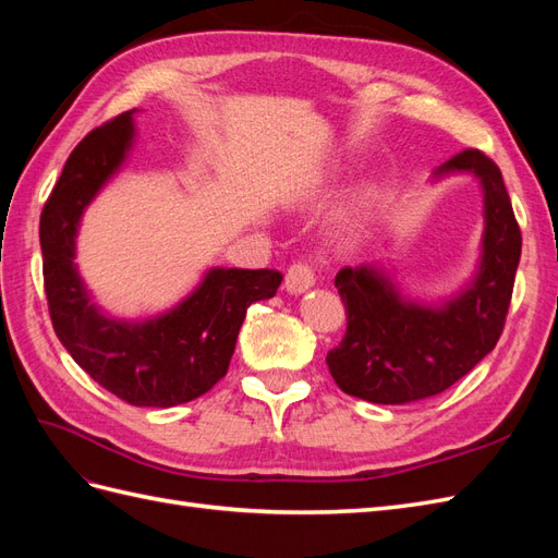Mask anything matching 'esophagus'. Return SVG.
Returning <instances> with one entry per match:
<instances>
[{"label":"esophagus","instance_id":"obj_1","mask_svg":"<svg viewBox=\"0 0 558 558\" xmlns=\"http://www.w3.org/2000/svg\"><path fill=\"white\" fill-rule=\"evenodd\" d=\"M316 283V267L310 260H298L289 267V272H286V291L298 295V293H305L310 291L312 286Z\"/></svg>","mask_w":558,"mask_h":558}]
</instances>
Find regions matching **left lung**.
<instances>
[{"label": "left lung", "mask_w": 558, "mask_h": 558, "mask_svg": "<svg viewBox=\"0 0 558 558\" xmlns=\"http://www.w3.org/2000/svg\"><path fill=\"white\" fill-rule=\"evenodd\" d=\"M472 172L484 189V251L468 289L440 310L404 302L373 267L337 272L347 332L328 351L344 393L377 404H408L447 391L496 347L510 310L521 230L498 165L477 148L449 158L437 174Z\"/></svg>", "instance_id": "8db88e82"}]
</instances>
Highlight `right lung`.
Instances as JSON below:
<instances>
[{
	"label": "right lung",
	"instance_id": "add662e5",
	"mask_svg": "<svg viewBox=\"0 0 558 558\" xmlns=\"http://www.w3.org/2000/svg\"><path fill=\"white\" fill-rule=\"evenodd\" d=\"M132 111L111 118L78 142L48 195L39 240L48 314L62 347L86 373L134 408H174L223 379L246 310L272 298L277 269L207 272L179 307L144 324L99 314L74 267L78 218L132 144Z\"/></svg>",
	"mask_w": 558,
	"mask_h": 558
}]
</instances>
